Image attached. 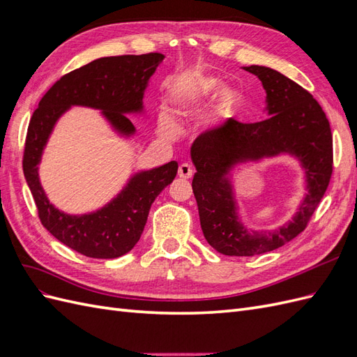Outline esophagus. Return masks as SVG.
I'll return each mask as SVG.
<instances>
[{"instance_id":"34e87169","label":"esophagus","mask_w":357,"mask_h":357,"mask_svg":"<svg viewBox=\"0 0 357 357\" xmlns=\"http://www.w3.org/2000/svg\"><path fill=\"white\" fill-rule=\"evenodd\" d=\"M193 174V169L189 164H181L178 167V177L180 178H190Z\"/></svg>"}]
</instances>
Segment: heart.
Wrapping results in <instances>:
<instances>
[{"label":"heart","instance_id":"1","mask_svg":"<svg viewBox=\"0 0 357 357\" xmlns=\"http://www.w3.org/2000/svg\"><path fill=\"white\" fill-rule=\"evenodd\" d=\"M220 86L222 82L218 77H213V75L202 74L198 71H192L183 75L172 86L171 101L178 110H188L192 105L210 100L220 89ZM238 101V92L232 88H223L218 93V98H215V110L220 114H229L234 112ZM159 129L164 135L171 137L176 132V125L167 114H160Z\"/></svg>","mask_w":357,"mask_h":357}]
</instances>
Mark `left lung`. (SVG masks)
I'll list each match as a JSON object with an SVG mask.
<instances>
[{
  "label": "left lung",
  "instance_id": "8db88e82",
  "mask_svg": "<svg viewBox=\"0 0 357 357\" xmlns=\"http://www.w3.org/2000/svg\"><path fill=\"white\" fill-rule=\"evenodd\" d=\"M266 91L265 121L243 123L231 119L201 134L190 155L197 172L192 180L205 240L226 256L273 252L307 228L332 177L333 149L328 117L312 95L286 75L268 67H244ZM291 153L306 168L309 195L294 220L274 233H250L238 222L230 182L231 166L248 158Z\"/></svg>",
  "mask_w": 357,
  "mask_h": 357
}]
</instances>
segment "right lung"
<instances>
[{"mask_svg": "<svg viewBox=\"0 0 357 357\" xmlns=\"http://www.w3.org/2000/svg\"><path fill=\"white\" fill-rule=\"evenodd\" d=\"M165 56L162 53L95 59L52 86L32 113L24 149V174L36 201L41 225L56 240L95 259L119 257L138 243L153 201L177 174V162L135 174L110 204L96 213L70 215L49 202L38 180V162L58 117L70 105L102 110L119 132L135 128L125 113L143 109L147 82Z\"/></svg>", "mask_w": 357, "mask_h": 357, "instance_id": "1", "label": "right lung"}]
</instances>
